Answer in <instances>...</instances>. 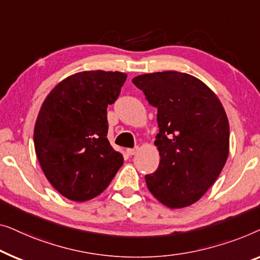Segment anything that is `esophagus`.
<instances>
[{"instance_id":"esophagus-1","label":"esophagus","mask_w":260,"mask_h":260,"mask_svg":"<svg viewBox=\"0 0 260 260\" xmlns=\"http://www.w3.org/2000/svg\"><path fill=\"white\" fill-rule=\"evenodd\" d=\"M138 151H139L138 147H137V148H127V149H126V153H127V154H128V155H134V154H137Z\"/></svg>"}]
</instances>
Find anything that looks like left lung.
<instances>
[{
    "instance_id": "8db88e82",
    "label": "left lung",
    "mask_w": 260,
    "mask_h": 260,
    "mask_svg": "<svg viewBox=\"0 0 260 260\" xmlns=\"http://www.w3.org/2000/svg\"><path fill=\"white\" fill-rule=\"evenodd\" d=\"M158 109L159 167L146 175L149 192L168 208L198 202L214 184L230 152V125L220 100L196 76L175 71L132 80Z\"/></svg>"
}]
</instances>
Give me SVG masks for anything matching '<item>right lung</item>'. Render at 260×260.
<instances>
[{
  "instance_id": "obj_1",
  "label": "right lung",
  "mask_w": 260,
  "mask_h": 260,
  "mask_svg": "<svg viewBox=\"0 0 260 260\" xmlns=\"http://www.w3.org/2000/svg\"><path fill=\"white\" fill-rule=\"evenodd\" d=\"M127 79L121 72L85 71L58 82L40 108L34 146L40 166L73 202L101 194L123 164L107 139V106Z\"/></svg>"
}]
</instances>
